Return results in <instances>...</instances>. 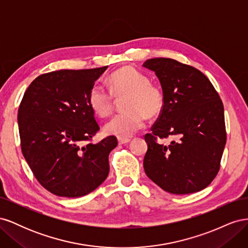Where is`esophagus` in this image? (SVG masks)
<instances>
[{
    "label": "esophagus",
    "mask_w": 248,
    "mask_h": 248,
    "mask_svg": "<svg viewBox=\"0 0 248 248\" xmlns=\"http://www.w3.org/2000/svg\"><path fill=\"white\" fill-rule=\"evenodd\" d=\"M118 141L120 145H125V144H127V142H129L130 140L127 138H118Z\"/></svg>",
    "instance_id": "34e87169"
}]
</instances>
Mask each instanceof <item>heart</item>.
<instances>
[{
    "label": "heart",
    "mask_w": 248,
    "mask_h": 248,
    "mask_svg": "<svg viewBox=\"0 0 248 248\" xmlns=\"http://www.w3.org/2000/svg\"><path fill=\"white\" fill-rule=\"evenodd\" d=\"M108 88L101 82H95L88 94L90 107L99 117H108L114 109L115 97L123 98L125 109L112 117L104 129L118 138H129L142 129L148 117L159 115L164 107V96L161 89L151 85L147 74L133 68L123 67L110 74Z\"/></svg>",
    "instance_id": "obj_1"
}]
</instances>
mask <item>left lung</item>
Returning <instances> with one entry per match:
<instances>
[{
    "instance_id": "1",
    "label": "left lung",
    "mask_w": 248,
    "mask_h": 248,
    "mask_svg": "<svg viewBox=\"0 0 248 248\" xmlns=\"http://www.w3.org/2000/svg\"><path fill=\"white\" fill-rule=\"evenodd\" d=\"M155 72L164 107L145 140L147 176L174 194L200 191L213 181L227 141L223 104L211 81L192 66L169 58L142 64ZM174 138L167 146L156 139Z\"/></svg>"
}]
</instances>
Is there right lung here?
Returning a JSON list of instances; mask_svg holds the SVG:
<instances>
[{
  "instance_id": "obj_1",
  "label": "right lung",
  "mask_w": 248,
  "mask_h": 248,
  "mask_svg": "<svg viewBox=\"0 0 248 248\" xmlns=\"http://www.w3.org/2000/svg\"><path fill=\"white\" fill-rule=\"evenodd\" d=\"M107 68L41 74L21 99L22 155L38 182L56 196H86L108 176V155L118 140L110 136L91 142L99 125L88 101L90 89Z\"/></svg>"
}]
</instances>
